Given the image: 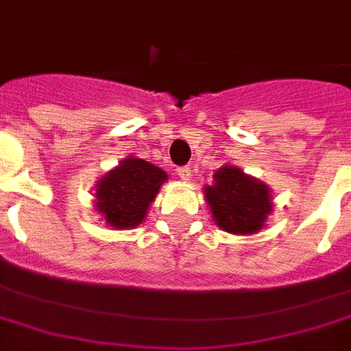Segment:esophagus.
I'll return each instance as SVG.
<instances>
[{
  "label": "esophagus",
  "mask_w": 351,
  "mask_h": 351,
  "mask_svg": "<svg viewBox=\"0 0 351 351\" xmlns=\"http://www.w3.org/2000/svg\"><path fill=\"white\" fill-rule=\"evenodd\" d=\"M178 176L181 179H183V181H191V178H192V166L189 165V166H181V168H178Z\"/></svg>",
  "instance_id": "1"
}]
</instances>
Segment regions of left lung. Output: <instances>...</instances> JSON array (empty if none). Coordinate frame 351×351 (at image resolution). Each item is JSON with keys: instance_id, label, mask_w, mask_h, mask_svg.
Instances as JSON below:
<instances>
[{"instance_id": "obj_1", "label": "left lung", "mask_w": 351, "mask_h": 351, "mask_svg": "<svg viewBox=\"0 0 351 351\" xmlns=\"http://www.w3.org/2000/svg\"><path fill=\"white\" fill-rule=\"evenodd\" d=\"M213 179V185H205L204 196L216 226L231 235L259 233L274 210L270 189L231 165L218 168Z\"/></svg>"}]
</instances>
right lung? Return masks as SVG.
Returning <instances> with one entry per match:
<instances>
[{
    "instance_id": "add662e5",
    "label": "right lung",
    "mask_w": 351,
    "mask_h": 351,
    "mask_svg": "<svg viewBox=\"0 0 351 351\" xmlns=\"http://www.w3.org/2000/svg\"><path fill=\"white\" fill-rule=\"evenodd\" d=\"M168 173L135 155H129L97 179L94 207L112 229H133L147 216Z\"/></svg>"
}]
</instances>
